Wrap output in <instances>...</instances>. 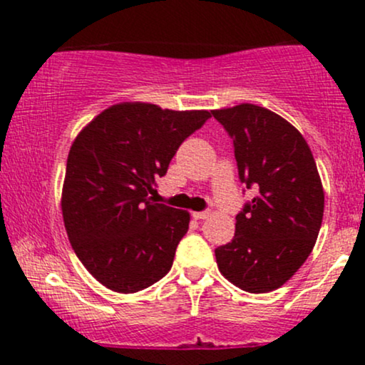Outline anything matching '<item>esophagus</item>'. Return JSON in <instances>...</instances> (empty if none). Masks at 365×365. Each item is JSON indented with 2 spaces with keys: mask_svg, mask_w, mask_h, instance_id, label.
I'll return each mask as SVG.
<instances>
[{
  "mask_svg": "<svg viewBox=\"0 0 365 365\" xmlns=\"http://www.w3.org/2000/svg\"><path fill=\"white\" fill-rule=\"evenodd\" d=\"M211 216V212L209 211H195V212H192V217H194V220H206V217H209Z\"/></svg>",
  "mask_w": 365,
  "mask_h": 365,
  "instance_id": "1",
  "label": "esophagus"
}]
</instances>
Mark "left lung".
I'll use <instances>...</instances> for the list:
<instances>
[{"mask_svg":"<svg viewBox=\"0 0 365 365\" xmlns=\"http://www.w3.org/2000/svg\"><path fill=\"white\" fill-rule=\"evenodd\" d=\"M233 139L238 175L257 195L237 215L235 237L215 250L220 273L249 293L284 284L312 252L324 190L311 148L290 121L255 104L212 110Z\"/></svg>","mask_w":365,"mask_h":365,"instance_id":"left-lung-1","label":"left lung"}]
</instances>
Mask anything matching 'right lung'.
<instances>
[{"label": "right lung", "mask_w": 365, "mask_h": 365, "mask_svg": "<svg viewBox=\"0 0 365 365\" xmlns=\"http://www.w3.org/2000/svg\"><path fill=\"white\" fill-rule=\"evenodd\" d=\"M207 118L206 110L118 103L75 137L61 190L63 223L77 257L110 290H144L171 269L190 215L149 194L180 144Z\"/></svg>", "instance_id": "1"}]
</instances>
